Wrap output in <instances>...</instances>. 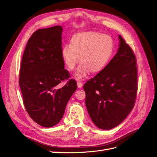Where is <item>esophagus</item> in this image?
<instances>
[{"mask_svg": "<svg viewBox=\"0 0 157 157\" xmlns=\"http://www.w3.org/2000/svg\"><path fill=\"white\" fill-rule=\"evenodd\" d=\"M77 86H78V87L79 88H81L83 86V83L82 82L79 81V80H78V81L77 82Z\"/></svg>", "mask_w": 157, "mask_h": 157, "instance_id": "1", "label": "esophagus"}]
</instances>
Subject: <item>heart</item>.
<instances>
[{
	"label": "heart",
	"mask_w": 157,
	"mask_h": 157,
	"mask_svg": "<svg viewBox=\"0 0 157 157\" xmlns=\"http://www.w3.org/2000/svg\"><path fill=\"white\" fill-rule=\"evenodd\" d=\"M113 40L108 35L93 31L82 32L74 35L71 43L64 44L61 55L70 70L75 68L81 58L82 62L74 75L76 79H82L91 71L98 72L105 68L113 53Z\"/></svg>",
	"instance_id": "obj_1"
}]
</instances>
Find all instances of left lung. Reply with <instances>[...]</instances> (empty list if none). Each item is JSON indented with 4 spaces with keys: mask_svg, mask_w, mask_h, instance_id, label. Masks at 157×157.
I'll use <instances>...</instances> for the list:
<instances>
[{
    "mask_svg": "<svg viewBox=\"0 0 157 157\" xmlns=\"http://www.w3.org/2000/svg\"><path fill=\"white\" fill-rule=\"evenodd\" d=\"M118 37L116 55L83 86L88 113L102 129H110L122 123L133 109L137 96L136 58L124 39Z\"/></svg>",
    "mask_w": 157,
    "mask_h": 157,
    "instance_id": "8db88e82",
    "label": "left lung"
}]
</instances>
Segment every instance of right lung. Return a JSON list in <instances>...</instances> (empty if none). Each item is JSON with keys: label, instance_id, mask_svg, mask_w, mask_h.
Wrapping results in <instances>:
<instances>
[{"label": "right lung", "instance_id": "obj_1", "mask_svg": "<svg viewBox=\"0 0 157 157\" xmlns=\"http://www.w3.org/2000/svg\"><path fill=\"white\" fill-rule=\"evenodd\" d=\"M62 32L60 25L35 31L21 59L19 85L24 105L31 119L45 128L60 122L77 89L73 79L58 86L70 77L61 55Z\"/></svg>", "mask_w": 157, "mask_h": 157}]
</instances>
